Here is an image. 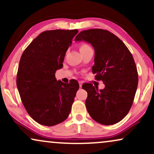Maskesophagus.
Masks as SVG:
<instances>
[{
	"label": "esophagus",
	"instance_id": "obj_1",
	"mask_svg": "<svg viewBox=\"0 0 154 154\" xmlns=\"http://www.w3.org/2000/svg\"><path fill=\"white\" fill-rule=\"evenodd\" d=\"M79 87H82V82H79Z\"/></svg>",
	"mask_w": 154,
	"mask_h": 154
}]
</instances>
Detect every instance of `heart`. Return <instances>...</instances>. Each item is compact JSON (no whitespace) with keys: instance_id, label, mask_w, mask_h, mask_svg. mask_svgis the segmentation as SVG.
<instances>
[{"instance_id":"heart-1","label":"heart","mask_w":154,"mask_h":154,"mask_svg":"<svg viewBox=\"0 0 154 154\" xmlns=\"http://www.w3.org/2000/svg\"><path fill=\"white\" fill-rule=\"evenodd\" d=\"M87 47H89L88 45H87V44H82V45L80 46V49H83V48H87Z\"/></svg>"}]
</instances>
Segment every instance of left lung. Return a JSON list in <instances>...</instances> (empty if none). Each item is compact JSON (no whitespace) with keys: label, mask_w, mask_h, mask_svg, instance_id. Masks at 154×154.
I'll use <instances>...</instances> for the list:
<instances>
[{"label":"left lung","mask_w":154,"mask_h":154,"mask_svg":"<svg viewBox=\"0 0 154 154\" xmlns=\"http://www.w3.org/2000/svg\"><path fill=\"white\" fill-rule=\"evenodd\" d=\"M75 41H85L94 49L92 72L105 87L99 90L90 83L85 102L91 118L103 125H112L123 119L129 112L138 87V72L133 56L118 37L102 29L83 30Z\"/></svg>","instance_id":"8db88e82"}]
</instances>
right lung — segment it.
<instances>
[{
  "label": "right lung",
  "mask_w": 154,
  "mask_h": 154,
  "mask_svg": "<svg viewBox=\"0 0 154 154\" xmlns=\"http://www.w3.org/2000/svg\"><path fill=\"white\" fill-rule=\"evenodd\" d=\"M77 30L44 31L34 39L20 57L17 87L28 114L41 125L65 121L79 89L77 81H57L55 72L63 67L66 52Z\"/></svg>",
  "instance_id": "obj_1"
}]
</instances>
